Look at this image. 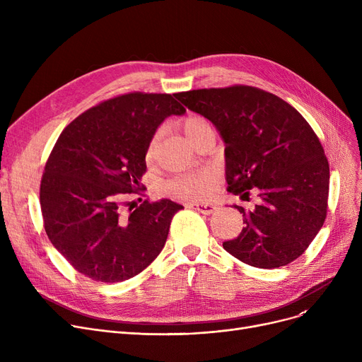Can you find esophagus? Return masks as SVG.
<instances>
[{"instance_id": "esophagus-1", "label": "esophagus", "mask_w": 362, "mask_h": 362, "mask_svg": "<svg viewBox=\"0 0 362 362\" xmlns=\"http://www.w3.org/2000/svg\"><path fill=\"white\" fill-rule=\"evenodd\" d=\"M192 206L195 208L197 211L202 213V214H213L216 210H217V205L214 204H208V202H197V204H192Z\"/></svg>"}]
</instances>
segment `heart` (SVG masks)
Returning <instances> with one entry per match:
<instances>
[{
    "mask_svg": "<svg viewBox=\"0 0 362 362\" xmlns=\"http://www.w3.org/2000/svg\"><path fill=\"white\" fill-rule=\"evenodd\" d=\"M182 133L187 142H192L201 133L210 130L211 124L205 117L192 114L187 116L180 123ZM158 144V135L152 138L146 149V161H152L156 156V149ZM218 177L211 170H204L199 173L194 175H185L176 179H171L164 185V192L168 197L179 198V199H204L213 192V187L217 183Z\"/></svg>",
    "mask_w": 362,
    "mask_h": 362,
    "instance_id": "1",
    "label": "heart"
}]
</instances>
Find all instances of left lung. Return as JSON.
Wrapping results in <instances>:
<instances>
[{
  "mask_svg": "<svg viewBox=\"0 0 362 362\" xmlns=\"http://www.w3.org/2000/svg\"><path fill=\"white\" fill-rule=\"evenodd\" d=\"M210 120L226 144L227 191L261 204L245 210V227L223 248L245 264L277 269L300 257L327 216L329 161L315 132L286 101L235 85L175 93Z\"/></svg>",
  "mask_w": 362,
  "mask_h": 362,
  "instance_id": "1",
  "label": "left lung"
}]
</instances>
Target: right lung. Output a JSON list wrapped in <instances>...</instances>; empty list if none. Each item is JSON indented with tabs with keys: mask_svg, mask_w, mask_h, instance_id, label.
<instances>
[{
	"mask_svg": "<svg viewBox=\"0 0 362 362\" xmlns=\"http://www.w3.org/2000/svg\"><path fill=\"white\" fill-rule=\"evenodd\" d=\"M186 108L170 93L130 92L76 117L57 139L41 180L45 232L83 276L127 280L154 261L182 205L145 199L126 210L124 197L141 194L146 149L158 126Z\"/></svg>",
	"mask_w": 362,
	"mask_h": 362,
	"instance_id": "add662e5",
	"label": "right lung"
}]
</instances>
